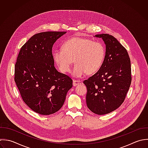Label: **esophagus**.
I'll use <instances>...</instances> for the list:
<instances>
[{
	"label": "esophagus",
	"instance_id": "34e87169",
	"mask_svg": "<svg viewBox=\"0 0 148 148\" xmlns=\"http://www.w3.org/2000/svg\"><path fill=\"white\" fill-rule=\"evenodd\" d=\"M82 84V82L81 81H79V80H75V79H74L73 80V85L74 86L78 85H79V84Z\"/></svg>",
	"mask_w": 148,
	"mask_h": 148
}]
</instances>
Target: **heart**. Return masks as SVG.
<instances>
[{
    "mask_svg": "<svg viewBox=\"0 0 148 148\" xmlns=\"http://www.w3.org/2000/svg\"><path fill=\"white\" fill-rule=\"evenodd\" d=\"M105 55V47L102 43L78 36L65 41L62 49H56L53 53L54 60L63 73L70 71L74 59L76 64L73 74L75 77L97 72L103 63Z\"/></svg>",
    "mask_w": 148,
    "mask_h": 148,
    "instance_id": "b5f03b06",
    "label": "heart"
}]
</instances>
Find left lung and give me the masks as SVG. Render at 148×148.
I'll use <instances>...</instances> for the list:
<instances>
[{"label":"left lung","instance_id":"left-lung-1","mask_svg":"<svg viewBox=\"0 0 148 148\" xmlns=\"http://www.w3.org/2000/svg\"><path fill=\"white\" fill-rule=\"evenodd\" d=\"M106 45L103 63L99 71L84 81L87 88L88 108L97 115L109 114L124 102L132 82L131 62L126 49L112 35H95Z\"/></svg>","mask_w":148,"mask_h":148}]
</instances>
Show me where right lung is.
Returning <instances> with one entry per match:
<instances>
[{
  "label": "right lung",
  "instance_id": "obj_1",
  "mask_svg": "<svg viewBox=\"0 0 148 148\" xmlns=\"http://www.w3.org/2000/svg\"><path fill=\"white\" fill-rule=\"evenodd\" d=\"M66 32L33 36L21 48L15 64L14 81L24 103L33 111L48 115L63 106L73 80L54 66L52 48Z\"/></svg>",
  "mask_w": 148,
  "mask_h": 148
}]
</instances>
